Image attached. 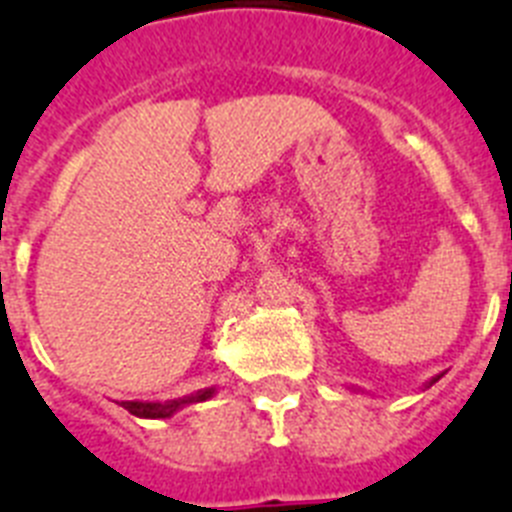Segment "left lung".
Returning <instances> with one entry per match:
<instances>
[{
  "label": "left lung",
  "instance_id": "8db88e82",
  "mask_svg": "<svg viewBox=\"0 0 512 512\" xmlns=\"http://www.w3.org/2000/svg\"><path fill=\"white\" fill-rule=\"evenodd\" d=\"M439 378H442V373H439V376H434V378H429V381H426V389H429V386H434Z\"/></svg>",
  "mask_w": 512,
  "mask_h": 512
}]
</instances>
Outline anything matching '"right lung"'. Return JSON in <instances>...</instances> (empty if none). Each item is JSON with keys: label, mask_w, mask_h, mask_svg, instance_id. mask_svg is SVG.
I'll use <instances>...</instances> for the list:
<instances>
[{"label": "right lung", "mask_w": 512, "mask_h": 512, "mask_svg": "<svg viewBox=\"0 0 512 512\" xmlns=\"http://www.w3.org/2000/svg\"><path fill=\"white\" fill-rule=\"evenodd\" d=\"M215 392H218V386H205V389H199V392L189 394V397H178V400H168V402L126 400V402H120V405L126 407L131 415H136V418H170V415H176L178 410H184L186 405L210 400V397H215Z\"/></svg>", "instance_id": "add662e5"}]
</instances>
